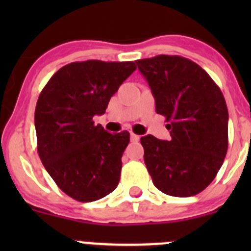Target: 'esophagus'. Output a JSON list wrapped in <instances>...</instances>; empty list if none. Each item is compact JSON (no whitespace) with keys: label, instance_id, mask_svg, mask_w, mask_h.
<instances>
[{"label":"esophagus","instance_id":"1","mask_svg":"<svg viewBox=\"0 0 251 251\" xmlns=\"http://www.w3.org/2000/svg\"><path fill=\"white\" fill-rule=\"evenodd\" d=\"M130 137H131V141H132V142H138V141H140V136L135 135V133H132V132H131Z\"/></svg>","mask_w":251,"mask_h":251}]
</instances>
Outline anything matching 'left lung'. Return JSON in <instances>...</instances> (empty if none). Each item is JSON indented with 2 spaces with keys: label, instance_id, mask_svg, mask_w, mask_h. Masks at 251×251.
<instances>
[{
  "label": "left lung",
  "instance_id": "left-lung-1",
  "mask_svg": "<svg viewBox=\"0 0 251 251\" xmlns=\"http://www.w3.org/2000/svg\"><path fill=\"white\" fill-rule=\"evenodd\" d=\"M166 118L170 141L143 136L144 164L159 191L192 197L216 177L228 148V110L219 86L197 63L160 54L137 60Z\"/></svg>",
  "mask_w": 251,
  "mask_h": 251
}]
</instances>
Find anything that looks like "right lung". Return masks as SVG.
I'll use <instances>...</instances> for the list:
<instances>
[{
    "mask_svg": "<svg viewBox=\"0 0 251 251\" xmlns=\"http://www.w3.org/2000/svg\"><path fill=\"white\" fill-rule=\"evenodd\" d=\"M136 70L133 62H74L45 86L35 109L37 151L57 186L82 203L118 187L121 156L130 133H109L95 125L111 96Z\"/></svg>",
    "mask_w": 251,
    "mask_h": 251,
    "instance_id": "right-lung-1",
    "label": "right lung"
}]
</instances>
